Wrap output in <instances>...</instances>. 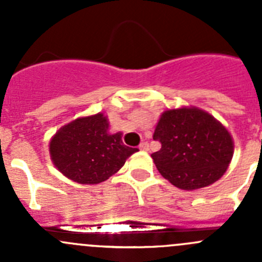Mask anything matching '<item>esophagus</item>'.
I'll return each instance as SVG.
<instances>
[{"instance_id": "1", "label": "esophagus", "mask_w": 262, "mask_h": 262, "mask_svg": "<svg viewBox=\"0 0 262 262\" xmlns=\"http://www.w3.org/2000/svg\"><path fill=\"white\" fill-rule=\"evenodd\" d=\"M139 149H141V150H148V149H149V144H148L147 142H143V143L139 144Z\"/></svg>"}]
</instances>
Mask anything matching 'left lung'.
Returning a JSON list of instances; mask_svg holds the SVG:
<instances>
[{"label":"left lung","mask_w":262,"mask_h":262,"mask_svg":"<svg viewBox=\"0 0 262 262\" xmlns=\"http://www.w3.org/2000/svg\"><path fill=\"white\" fill-rule=\"evenodd\" d=\"M152 155L161 175L182 190H198L218 181L234 152L231 133L213 115L195 106L168 109L160 116Z\"/></svg>","instance_id":"8db88e82"}]
</instances>
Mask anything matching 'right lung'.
Masks as SVG:
<instances>
[{
    "mask_svg": "<svg viewBox=\"0 0 262 262\" xmlns=\"http://www.w3.org/2000/svg\"><path fill=\"white\" fill-rule=\"evenodd\" d=\"M123 133H110L102 113L81 116L63 125L49 142L53 165L70 180L96 185L118 172L137 148L126 147Z\"/></svg>",
    "mask_w": 262,
    "mask_h": 262,
    "instance_id": "right-lung-1",
    "label": "right lung"
}]
</instances>
